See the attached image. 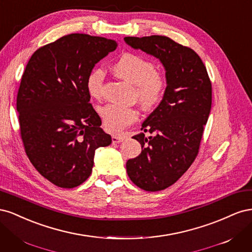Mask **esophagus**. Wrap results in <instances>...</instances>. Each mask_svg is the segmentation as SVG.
<instances>
[{"label":"esophagus","instance_id":"1","mask_svg":"<svg viewBox=\"0 0 252 252\" xmlns=\"http://www.w3.org/2000/svg\"><path fill=\"white\" fill-rule=\"evenodd\" d=\"M125 140V135H112L113 143H121Z\"/></svg>","mask_w":252,"mask_h":252}]
</instances>
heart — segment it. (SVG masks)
<instances>
[{"label": "heart", "mask_w": 252, "mask_h": 252, "mask_svg": "<svg viewBox=\"0 0 252 252\" xmlns=\"http://www.w3.org/2000/svg\"><path fill=\"white\" fill-rule=\"evenodd\" d=\"M113 71L119 78L135 86V95L145 108L157 106L164 96L166 81L149 60L135 53H124L113 65ZM105 73L101 68L91 70L86 79L88 94L98 100L103 94ZM106 130L118 133L138 119L134 108L108 104L98 110Z\"/></svg>", "instance_id": "obj_1"}]
</instances>
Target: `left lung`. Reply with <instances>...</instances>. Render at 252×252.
I'll return each mask as SVG.
<instances>
[{
    "label": "left lung",
    "mask_w": 252,
    "mask_h": 252,
    "mask_svg": "<svg viewBox=\"0 0 252 252\" xmlns=\"http://www.w3.org/2000/svg\"><path fill=\"white\" fill-rule=\"evenodd\" d=\"M131 48L157 58L165 69L166 89L158 107L132 136L141 143L139 157L128 159L129 179L146 191L174 184L194 161L211 109V83L201 58L163 35L126 36ZM154 133L145 137L144 132Z\"/></svg>",
    "instance_id": "8db88e82"
}]
</instances>
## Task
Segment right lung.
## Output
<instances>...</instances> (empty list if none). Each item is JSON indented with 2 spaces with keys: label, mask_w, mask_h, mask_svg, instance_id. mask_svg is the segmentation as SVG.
Listing matches in <instances>:
<instances>
[{
  "label": "right lung",
  "mask_w": 252,
  "mask_h": 252,
  "mask_svg": "<svg viewBox=\"0 0 252 252\" xmlns=\"http://www.w3.org/2000/svg\"><path fill=\"white\" fill-rule=\"evenodd\" d=\"M117 42L72 33L37 49L17 98L21 135L34 168L52 184L73 188L93 171L95 149L111 144L89 104L86 79Z\"/></svg>",
  "instance_id": "right-lung-1"
}]
</instances>
